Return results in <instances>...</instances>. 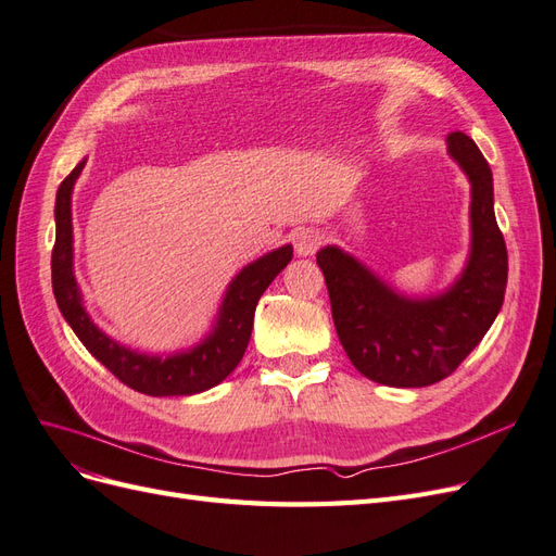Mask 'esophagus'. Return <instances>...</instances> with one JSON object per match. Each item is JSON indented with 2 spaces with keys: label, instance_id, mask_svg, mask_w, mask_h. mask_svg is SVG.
Wrapping results in <instances>:
<instances>
[{
  "label": "esophagus",
  "instance_id": "34e87169",
  "mask_svg": "<svg viewBox=\"0 0 556 556\" xmlns=\"http://www.w3.org/2000/svg\"><path fill=\"white\" fill-rule=\"evenodd\" d=\"M294 250L299 257H311L313 252L323 243V237H319V231L315 229H299L294 231Z\"/></svg>",
  "mask_w": 556,
  "mask_h": 556
}]
</instances>
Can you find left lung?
<instances>
[{"instance_id": "1", "label": "left lung", "mask_w": 556, "mask_h": 556, "mask_svg": "<svg viewBox=\"0 0 556 556\" xmlns=\"http://www.w3.org/2000/svg\"><path fill=\"white\" fill-rule=\"evenodd\" d=\"M447 155L470 182V243L447 288L403 294L341 245L317 250L341 345L357 371L387 387H427L447 378L490 331L503 306L508 252L494 215L492 169L464 131Z\"/></svg>"}]
</instances>
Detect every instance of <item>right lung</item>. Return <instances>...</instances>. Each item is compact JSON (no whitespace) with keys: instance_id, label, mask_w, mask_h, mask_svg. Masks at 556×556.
I'll use <instances>...</instances> for the list:
<instances>
[{"instance_id":"add662e5","label":"right lung","mask_w":556,"mask_h":556,"mask_svg":"<svg viewBox=\"0 0 556 556\" xmlns=\"http://www.w3.org/2000/svg\"><path fill=\"white\" fill-rule=\"evenodd\" d=\"M83 157L66 176L55 197V248H53V294L66 325L90 355L131 390L148 396H192L220 384L243 359L252 333V319L260 296L292 262V245L285 243L252 260L233 276L223 294L208 331L176 352H143L115 341L90 317L74 274V185L86 166Z\"/></svg>"}]
</instances>
